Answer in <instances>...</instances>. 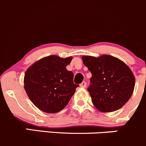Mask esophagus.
Here are the masks:
<instances>
[{
  "label": "esophagus",
  "instance_id": "esophagus-1",
  "mask_svg": "<svg viewBox=\"0 0 146 146\" xmlns=\"http://www.w3.org/2000/svg\"><path fill=\"white\" fill-rule=\"evenodd\" d=\"M86 85H87V83H86V82H82V83H80V87H81V88H85V87H86Z\"/></svg>",
  "mask_w": 146,
  "mask_h": 146
}]
</instances>
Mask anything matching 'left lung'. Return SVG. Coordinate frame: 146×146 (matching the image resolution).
Returning a JSON list of instances; mask_svg holds the SVG:
<instances>
[{"label": "left lung", "mask_w": 146, "mask_h": 146, "mask_svg": "<svg viewBox=\"0 0 146 146\" xmlns=\"http://www.w3.org/2000/svg\"><path fill=\"white\" fill-rule=\"evenodd\" d=\"M92 73L88 87L92 102L98 110L111 112L121 108L131 97L135 78L131 69L119 58L110 55L82 57Z\"/></svg>", "instance_id": "1"}]
</instances>
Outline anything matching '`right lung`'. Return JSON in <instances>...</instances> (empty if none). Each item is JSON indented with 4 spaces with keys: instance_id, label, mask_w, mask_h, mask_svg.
I'll return each instance as SVG.
<instances>
[{
    "instance_id": "1",
    "label": "right lung",
    "mask_w": 146,
    "mask_h": 146,
    "mask_svg": "<svg viewBox=\"0 0 146 146\" xmlns=\"http://www.w3.org/2000/svg\"><path fill=\"white\" fill-rule=\"evenodd\" d=\"M72 57L52 55L30 66L24 78L25 90L36 107L46 113H56L68 104L79 85L73 82V72L66 69Z\"/></svg>"
}]
</instances>
